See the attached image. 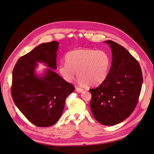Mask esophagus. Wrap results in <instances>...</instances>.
Segmentation results:
<instances>
[{"label":"esophagus","instance_id":"1","mask_svg":"<svg viewBox=\"0 0 154 154\" xmlns=\"http://www.w3.org/2000/svg\"><path fill=\"white\" fill-rule=\"evenodd\" d=\"M76 91H77V93H82L83 91H84V89H82V88L77 87V88H76Z\"/></svg>","mask_w":154,"mask_h":154}]
</instances>
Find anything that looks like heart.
I'll list each match as a JSON object with an SVG mask.
<instances>
[{
  "label": "heart",
  "mask_w": 154,
  "mask_h": 154,
  "mask_svg": "<svg viewBox=\"0 0 154 154\" xmlns=\"http://www.w3.org/2000/svg\"><path fill=\"white\" fill-rule=\"evenodd\" d=\"M65 61L58 67L64 80L73 82L77 72L79 82L89 86L99 84L106 79L110 64L106 52L92 49H77L68 52Z\"/></svg>",
  "instance_id": "b5f03b06"
}]
</instances>
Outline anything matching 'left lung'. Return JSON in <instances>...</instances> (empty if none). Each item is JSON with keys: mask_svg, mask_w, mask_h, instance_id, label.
<instances>
[{"mask_svg": "<svg viewBox=\"0 0 154 154\" xmlns=\"http://www.w3.org/2000/svg\"><path fill=\"white\" fill-rule=\"evenodd\" d=\"M112 50V61L106 79L89 89L90 108L98 122L114 126L126 119L138 104L143 76L138 61L126 48L113 41L104 42Z\"/></svg>", "mask_w": 154, "mask_h": 154, "instance_id": "left-lung-1", "label": "left lung"}]
</instances>
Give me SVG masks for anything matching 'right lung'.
Returning a JSON list of instances; mask_svg holds the SVG:
<instances>
[{"label":"right lung","mask_w":154,"mask_h":154,"mask_svg":"<svg viewBox=\"0 0 154 154\" xmlns=\"http://www.w3.org/2000/svg\"><path fill=\"white\" fill-rule=\"evenodd\" d=\"M58 42L54 41L38 45L16 62L12 71L11 95L24 116L38 127H48L57 122L65 102L75 90L55 73ZM37 62L46 63L48 69L43 77L35 75Z\"/></svg>","instance_id":"obj_1"}]
</instances>
